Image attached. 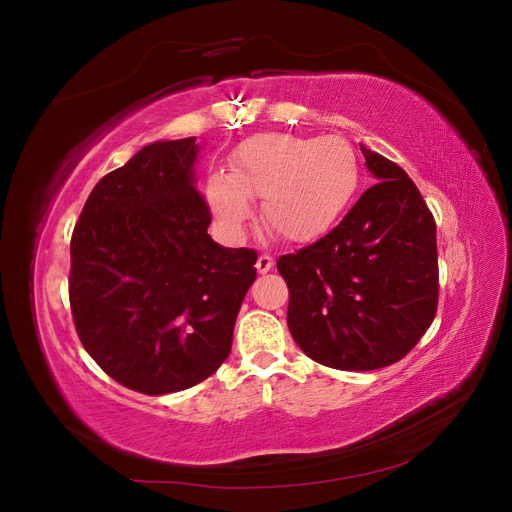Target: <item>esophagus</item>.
Here are the masks:
<instances>
[{"label": "esophagus", "instance_id": "34e87169", "mask_svg": "<svg viewBox=\"0 0 512 512\" xmlns=\"http://www.w3.org/2000/svg\"><path fill=\"white\" fill-rule=\"evenodd\" d=\"M271 267H273V258L269 254H260L256 260V271L265 275L271 271Z\"/></svg>", "mask_w": 512, "mask_h": 512}]
</instances>
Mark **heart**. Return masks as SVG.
Here are the masks:
<instances>
[{"label":"heart","mask_w":512,"mask_h":512,"mask_svg":"<svg viewBox=\"0 0 512 512\" xmlns=\"http://www.w3.org/2000/svg\"><path fill=\"white\" fill-rule=\"evenodd\" d=\"M359 179V158L344 138L254 134L232 151L230 173L209 175L207 200L215 218L237 230L250 215V198H260L265 226L305 243L342 218Z\"/></svg>","instance_id":"1"}]
</instances>
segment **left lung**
Listing matches in <instances>:
<instances>
[{"label":"left lung","instance_id":"obj_1","mask_svg":"<svg viewBox=\"0 0 512 512\" xmlns=\"http://www.w3.org/2000/svg\"><path fill=\"white\" fill-rule=\"evenodd\" d=\"M361 151L378 183L327 237L277 260L294 342L309 359L344 371L404 359L438 307L433 215L404 168Z\"/></svg>","mask_w":512,"mask_h":512}]
</instances>
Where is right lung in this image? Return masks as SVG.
<instances>
[{"label":"right lung","instance_id":"1","mask_svg":"<svg viewBox=\"0 0 512 512\" xmlns=\"http://www.w3.org/2000/svg\"><path fill=\"white\" fill-rule=\"evenodd\" d=\"M196 136L143 147L91 190L70 241V307L85 350L145 395L226 361L256 252L222 247L196 190Z\"/></svg>","mask_w":512,"mask_h":512}]
</instances>
